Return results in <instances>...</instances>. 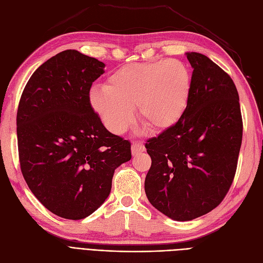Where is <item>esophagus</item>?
I'll return each mask as SVG.
<instances>
[{
	"label": "esophagus",
	"mask_w": 263,
	"mask_h": 263,
	"mask_svg": "<svg viewBox=\"0 0 263 263\" xmlns=\"http://www.w3.org/2000/svg\"><path fill=\"white\" fill-rule=\"evenodd\" d=\"M142 151H145L144 145L140 144V142H137V141L133 142V145H132V154H133V156H137L139 153H142Z\"/></svg>",
	"instance_id": "esophagus-1"
}]
</instances>
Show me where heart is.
<instances>
[{"mask_svg":"<svg viewBox=\"0 0 263 263\" xmlns=\"http://www.w3.org/2000/svg\"><path fill=\"white\" fill-rule=\"evenodd\" d=\"M192 92V77L179 60H157L114 70L105 87L93 89L90 102L114 134L124 133L137 117L151 132H163L185 113Z\"/></svg>","mask_w":263,"mask_h":263,"instance_id":"obj_1","label":"heart"}]
</instances>
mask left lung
I'll list each match as a JSON object with an SVG mask.
<instances>
[{
  "instance_id": "8db88e82",
  "label": "left lung",
  "mask_w": 263,
  "mask_h": 263,
  "mask_svg": "<svg viewBox=\"0 0 263 263\" xmlns=\"http://www.w3.org/2000/svg\"><path fill=\"white\" fill-rule=\"evenodd\" d=\"M192 92L180 121L145 145L151 166L145 192L173 220H192L224 200L232 185L242 139L234 81L205 54L186 52Z\"/></svg>"
}]
</instances>
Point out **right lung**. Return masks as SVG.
<instances>
[{
    "instance_id": "1",
    "label": "right lung",
    "mask_w": 263,
    "mask_h": 263,
    "mask_svg": "<svg viewBox=\"0 0 263 263\" xmlns=\"http://www.w3.org/2000/svg\"><path fill=\"white\" fill-rule=\"evenodd\" d=\"M105 63L68 49L30 77L17 109L23 177L47 210L82 219L105 202L115 169L130 160V142L109 133L90 103Z\"/></svg>"
}]
</instances>
